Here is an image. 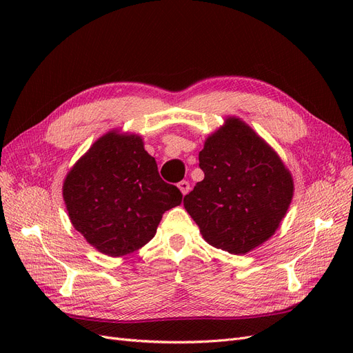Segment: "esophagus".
Listing matches in <instances>:
<instances>
[{"label": "esophagus", "mask_w": 353, "mask_h": 353, "mask_svg": "<svg viewBox=\"0 0 353 353\" xmlns=\"http://www.w3.org/2000/svg\"><path fill=\"white\" fill-rule=\"evenodd\" d=\"M178 188H179L181 193H183V196H185V194H188V191H190V183H188V181H181V183H178Z\"/></svg>", "instance_id": "esophagus-1"}]
</instances>
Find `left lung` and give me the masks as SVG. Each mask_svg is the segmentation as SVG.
<instances>
[{"mask_svg": "<svg viewBox=\"0 0 353 353\" xmlns=\"http://www.w3.org/2000/svg\"><path fill=\"white\" fill-rule=\"evenodd\" d=\"M205 178L184 197V208L206 243L245 254L279 230L294 194L281 157L239 116H227L199 153Z\"/></svg>", "mask_w": 353, "mask_h": 353, "instance_id": "obj_1", "label": "left lung"}]
</instances>
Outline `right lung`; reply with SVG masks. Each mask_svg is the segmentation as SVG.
<instances>
[{
  "label": "right lung",
  "instance_id": "right-lung-1",
  "mask_svg": "<svg viewBox=\"0 0 353 353\" xmlns=\"http://www.w3.org/2000/svg\"><path fill=\"white\" fill-rule=\"evenodd\" d=\"M63 200L73 228L112 258L150 241L163 213L183 194L159 176L143 137L114 128L92 143L63 181Z\"/></svg>",
  "mask_w": 353,
  "mask_h": 353
}]
</instances>
